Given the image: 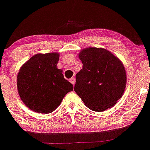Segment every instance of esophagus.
I'll return each instance as SVG.
<instances>
[{
  "label": "esophagus",
  "instance_id": "34e87169",
  "mask_svg": "<svg viewBox=\"0 0 150 150\" xmlns=\"http://www.w3.org/2000/svg\"><path fill=\"white\" fill-rule=\"evenodd\" d=\"M70 82H71L72 84H73V85H74V84H75V78H74V77H72V78L70 79Z\"/></svg>",
  "mask_w": 150,
  "mask_h": 150
}]
</instances>
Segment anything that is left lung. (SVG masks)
Returning <instances> with one entry per match:
<instances>
[{"label":"left lung","instance_id":"left-lung-1","mask_svg":"<svg viewBox=\"0 0 150 150\" xmlns=\"http://www.w3.org/2000/svg\"><path fill=\"white\" fill-rule=\"evenodd\" d=\"M82 68L76 75L74 90L88 108L103 112L122 98L127 74L122 61L103 48L89 47L79 54Z\"/></svg>","mask_w":150,"mask_h":150}]
</instances>
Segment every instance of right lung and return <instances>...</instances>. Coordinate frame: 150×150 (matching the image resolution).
Segmentation results:
<instances>
[{"label":"right lung","mask_w":150,"mask_h":150,"mask_svg":"<svg viewBox=\"0 0 150 150\" xmlns=\"http://www.w3.org/2000/svg\"><path fill=\"white\" fill-rule=\"evenodd\" d=\"M59 54H38L21 66L17 75V89L23 103L38 113L52 112L59 107L73 85L57 68Z\"/></svg>","instance_id":"right-lung-1"}]
</instances>
